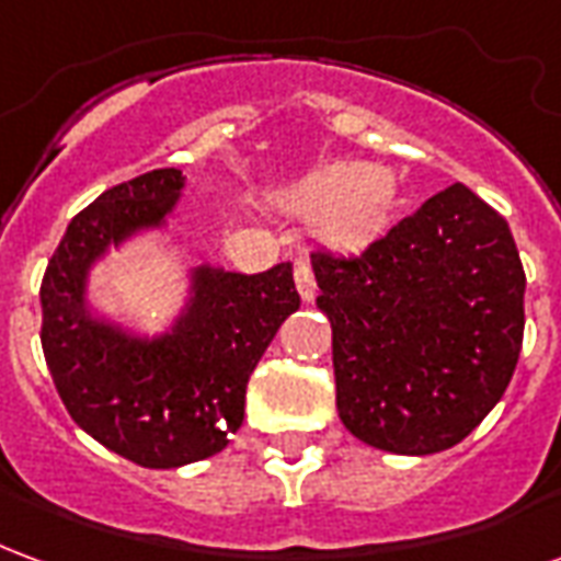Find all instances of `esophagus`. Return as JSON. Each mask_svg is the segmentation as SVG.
I'll use <instances>...</instances> for the list:
<instances>
[{
  "instance_id": "1",
  "label": "esophagus",
  "mask_w": 561,
  "mask_h": 561,
  "mask_svg": "<svg viewBox=\"0 0 561 561\" xmlns=\"http://www.w3.org/2000/svg\"><path fill=\"white\" fill-rule=\"evenodd\" d=\"M294 282H297V291L304 297V304H309L316 297V276H312V267L306 261L294 267Z\"/></svg>"
}]
</instances>
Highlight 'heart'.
I'll return each instance as SVG.
<instances>
[{
	"instance_id": "obj_1",
	"label": "heart",
	"mask_w": 561,
	"mask_h": 561,
	"mask_svg": "<svg viewBox=\"0 0 561 561\" xmlns=\"http://www.w3.org/2000/svg\"><path fill=\"white\" fill-rule=\"evenodd\" d=\"M279 201L297 213H318L316 233L324 243L354 245L376 231L385 216L388 176L373 164L342 161L279 188Z\"/></svg>"
}]
</instances>
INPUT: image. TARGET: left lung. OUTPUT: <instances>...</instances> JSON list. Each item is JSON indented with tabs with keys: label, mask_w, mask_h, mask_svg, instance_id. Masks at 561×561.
<instances>
[{
	"label": "left lung",
	"mask_w": 561,
	"mask_h": 561,
	"mask_svg": "<svg viewBox=\"0 0 561 561\" xmlns=\"http://www.w3.org/2000/svg\"><path fill=\"white\" fill-rule=\"evenodd\" d=\"M312 273L354 438L426 457L502 400L523 348L526 273L507 221L469 185H447L360 255L316 252Z\"/></svg>",
	"instance_id": "left-lung-1"
}]
</instances>
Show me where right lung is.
<instances>
[{
	"label": "right lung",
	"instance_id": "obj_1",
	"mask_svg": "<svg viewBox=\"0 0 561 561\" xmlns=\"http://www.w3.org/2000/svg\"><path fill=\"white\" fill-rule=\"evenodd\" d=\"M185 176L140 173L78 213L42 282V348L71 421L144 469L219 454L245 414V385L282 321L297 312L291 264L240 273L185 264V294L159 330L92 300V270L111 252L171 228Z\"/></svg>",
	"mask_w": 561,
	"mask_h": 561
}]
</instances>
